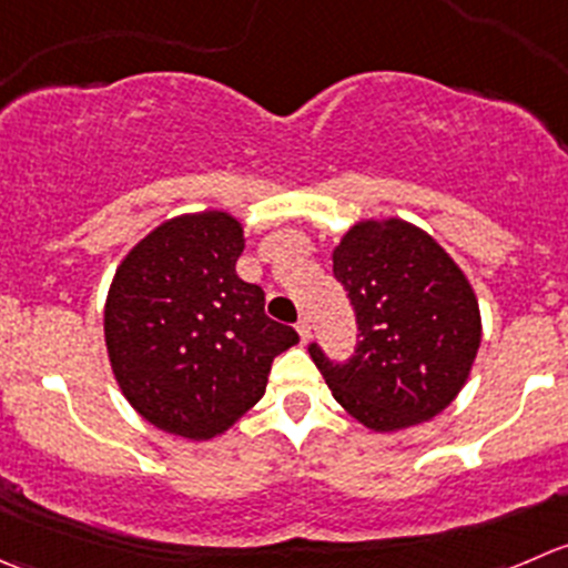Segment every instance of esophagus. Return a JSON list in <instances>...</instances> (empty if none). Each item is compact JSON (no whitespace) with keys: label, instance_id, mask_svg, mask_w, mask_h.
<instances>
[{"label":"esophagus","instance_id":"esophagus-1","mask_svg":"<svg viewBox=\"0 0 568 568\" xmlns=\"http://www.w3.org/2000/svg\"><path fill=\"white\" fill-rule=\"evenodd\" d=\"M296 333H300L302 344H307V341H311V322H307V318H300V322H296Z\"/></svg>","mask_w":568,"mask_h":568}]
</instances>
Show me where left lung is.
Wrapping results in <instances>:
<instances>
[{
	"instance_id": "8db88e82",
	"label": "left lung",
	"mask_w": 568,
	"mask_h": 568,
	"mask_svg": "<svg viewBox=\"0 0 568 568\" xmlns=\"http://www.w3.org/2000/svg\"><path fill=\"white\" fill-rule=\"evenodd\" d=\"M361 341L346 363L307 346L335 402L374 433L430 422L466 385L483 338L480 305L458 263L402 219H363L333 250Z\"/></svg>"
}]
</instances>
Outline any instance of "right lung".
Wrapping results in <instances>:
<instances>
[{"mask_svg":"<svg viewBox=\"0 0 568 568\" xmlns=\"http://www.w3.org/2000/svg\"><path fill=\"white\" fill-rule=\"evenodd\" d=\"M244 227L224 211L185 213L138 241L104 302V346L121 394L158 430L207 442L263 396L294 327L263 311L235 261Z\"/></svg>","mask_w":568,"mask_h":568,"instance_id":"obj_1","label":"right lung"}]
</instances>
